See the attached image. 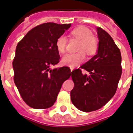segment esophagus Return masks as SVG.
Listing matches in <instances>:
<instances>
[{"label":"esophagus","mask_w":133,"mask_h":133,"mask_svg":"<svg viewBox=\"0 0 133 133\" xmlns=\"http://www.w3.org/2000/svg\"><path fill=\"white\" fill-rule=\"evenodd\" d=\"M72 70H73V68H70V72H72Z\"/></svg>","instance_id":"obj_1"}]
</instances>
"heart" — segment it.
<instances>
[{"label":"heart","mask_w":133,"mask_h":133,"mask_svg":"<svg viewBox=\"0 0 133 133\" xmlns=\"http://www.w3.org/2000/svg\"><path fill=\"white\" fill-rule=\"evenodd\" d=\"M71 34L74 37L81 40L78 51L80 52L75 54H67L63 56L61 63L66 66L75 68L84 61L85 55H94L98 49V42L94 37L93 33L86 26H79L72 30ZM68 39L65 35H60L56 41V47L59 53H64L66 49Z\"/></svg>","instance_id":"b5f03b06"}]
</instances>
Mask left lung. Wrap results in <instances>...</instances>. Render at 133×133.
I'll list each match as a JSON object with an SVG mask.
<instances>
[{"label": "left lung", "mask_w": 133, "mask_h": 133, "mask_svg": "<svg viewBox=\"0 0 133 133\" xmlns=\"http://www.w3.org/2000/svg\"><path fill=\"white\" fill-rule=\"evenodd\" d=\"M96 29L97 54L80 67L90 75H83L80 69L71 72L75 84L70 92L72 103L85 112L99 109L114 96L122 72L119 49L109 33L100 27Z\"/></svg>", "instance_id": "left-lung-1"}]
</instances>
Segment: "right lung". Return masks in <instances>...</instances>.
Instances as JSON below:
<instances>
[{"label": "right lung", "instance_id": "obj_1", "mask_svg": "<svg viewBox=\"0 0 133 133\" xmlns=\"http://www.w3.org/2000/svg\"><path fill=\"white\" fill-rule=\"evenodd\" d=\"M70 24L45 23L28 31L17 44L12 66L14 82L24 102L34 109H46L56 100L70 69L51 70L59 62L56 41Z\"/></svg>", "mask_w": 133, "mask_h": 133}]
</instances>
